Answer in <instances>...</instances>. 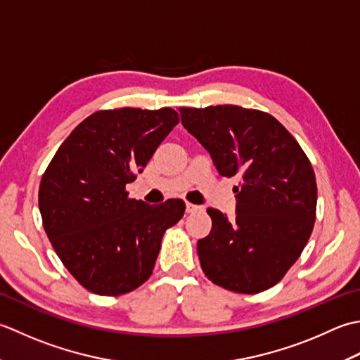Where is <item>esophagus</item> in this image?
I'll use <instances>...</instances> for the list:
<instances>
[{"mask_svg": "<svg viewBox=\"0 0 360 360\" xmlns=\"http://www.w3.org/2000/svg\"><path fill=\"white\" fill-rule=\"evenodd\" d=\"M199 210H202V208L199 207V205H194V203L186 202V212H188V214H193V212L199 211Z\"/></svg>", "mask_w": 360, "mask_h": 360, "instance_id": "1", "label": "esophagus"}]
</instances>
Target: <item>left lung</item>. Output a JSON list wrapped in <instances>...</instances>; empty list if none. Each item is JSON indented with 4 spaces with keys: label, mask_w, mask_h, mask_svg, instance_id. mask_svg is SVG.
Here are the masks:
<instances>
[{
    "label": "left lung",
    "mask_w": 360,
    "mask_h": 360,
    "mask_svg": "<svg viewBox=\"0 0 360 360\" xmlns=\"http://www.w3.org/2000/svg\"><path fill=\"white\" fill-rule=\"evenodd\" d=\"M180 115L219 174L240 177L234 221L207 210L211 231L197 242L203 274L236 293L270 289L300 258L314 229L317 183L309 158L289 130L261 110L180 107Z\"/></svg>",
    "instance_id": "obj_1"
}]
</instances>
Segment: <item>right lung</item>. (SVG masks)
Returning <instances> with one entry per match:
<instances>
[{
  "label": "right lung",
  "instance_id": "1",
  "mask_svg": "<svg viewBox=\"0 0 360 360\" xmlns=\"http://www.w3.org/2000/svg\"><path fill=\"white\" fill-rule=\"evenodd\" d=\"M180 122L171 107L99 110L60 144L43 174L39 208L58 258L80 285L118 297L149 280L161 239L185 202L148 205L126 185Z\"/></svg>",
  "mask_w": 360,
  "mask_h": 360
}]
</instances>
